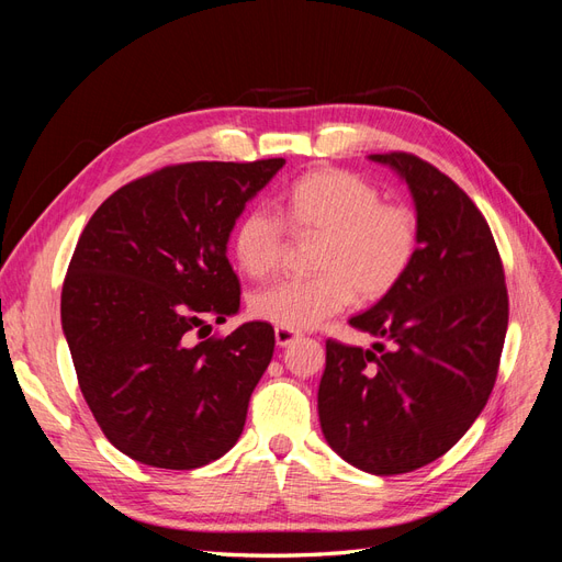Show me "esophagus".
<instances>
[{
	"label": "esophagus",
	"mask_w": 562,
	"mask_h": 562,
	"mask_svg": "<svg viewBox=\"0 0 562 562\" xmlns=\"http://www.w3.org/2000/svg\"><path fill=\"white\" fill-rule=\"evenodd\" d=\"M274 335H277V345H279V347L293 345L295 339L300 337V333H297V330H291V328H277V330H274Z\"/></svg>",
	"instance_id": "esophagus-1"
}]
</instances>
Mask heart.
Instances as JSON below:
<instances>
[{"label":"heart","instance_id":"obj_1","mask_svg":"<svg viewBox=\"0 0 562 562\" xmlns=\"http://www.w3.org/2000/svg\"><path fill=\"white\" fill-rule=\"evenodd\" d=\"M283 215L255 203L234 227L232 248L252 279L277 271L288 250V227L318 236L307 279H283L250 297V312L277 328L307 330L342 312L353 295H389L419 252V220L405 203L382 201L366 178L342 168H318L295 178L281 199Z\"/></svg>","mask_w":562,"mask_h":562}]
</instances>
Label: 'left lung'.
<instances>
[{"instance_id": "8db88e82", "label": "left lung", "mask_w": 562, "mask_h": 562, "mask_svg": "<svg viewBox=\"0 0 562 562\" xmlns=\"http://www.w3.org/2000/svg\"><path fill=\"white\" fill-rule=\"evenodd\" d=\"M372 159L411 187L419 252L394 291L349 321L389 348L326 342L318 419L349 464L398 475L446 454L481 415L499 372L508 293L487 220L462 187L411 151Z\"/></svg>"}]
</instances>
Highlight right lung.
I'll list each match as a JSON object with an SVG mask.
<instances>
[{
    "mask_svg": "<svg viewBox=\"0 0 562 562\" xmlns=\"http://www.w3.org/2000/svg\"><path fill=\"white\" fill-rule=\"evenodd\" d=\"M285 159L171 164L108 196L67 267L60 318L77 382L110 443L157 469H199L239 440L274 353L267 321L196 344L241 300L227 258L246 201Z\"/></svg>",
    "mask_w": 562,
    "mask_h": 562,
    "instance_id": "obj_1",
    "label": "right lung"
}]
</instances>
